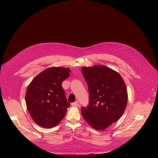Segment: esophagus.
Listing matches in <instances>:
<instances>
[{
	"label": "esophagus",
	"mask_w": 158,
	"mask_h": 158,
	"mask_svg": "<svg viewBox=\"0 0 158 158\" xmlns=\"http://www.w3.org/2000/svg\"><path fill=\"white\" fill-rule=\"evenodd\" d=\"M71 105H72V106H73V107H77V106H79V102H78V101H76V102L72 103Z\"/></svg>",
	"instance_id": "obj_1"
}]
</instances>
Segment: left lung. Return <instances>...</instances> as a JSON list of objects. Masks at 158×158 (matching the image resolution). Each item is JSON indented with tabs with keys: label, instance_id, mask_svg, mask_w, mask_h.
Here are the masks:
<instances>
[{
	"label": "left lung",
	"instance_id": "obj_1",
	"mask_svg": "<svg viewBox=\"0 0 158 158\" xmlns=\"http://www.w3.org/2000/svg\"><path fill=\"white\" fill-rule=\"evenodd\" d=\"M81 72L89 94V105L82 107V115L93 128L104 130L124 113L127 102L126 84L118 72L105 65L83 67Z\"/></svg>",
	"mask_w": 158,
	"mask_h": 158
}]
</instances>
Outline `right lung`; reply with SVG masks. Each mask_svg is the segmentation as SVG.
<instances>
[{
    "label": "right lung",
    "mask_w": 158,
    "mask_h": 158,
    "mask_svg": "<svg viewBox=\"0 0 158 158\" xmlns=\"http://www.w3.org/2000/svg\"><path fill=\"white\" fill-rule=\"evenodd\" d=\"M69 68L49 67L39 74L29 85L26 103L32 119L45 128L56 126L64 118L70 103L62 82L69 76Z\"/></svg>",
    "instance_id": "obj_1"
}]
</instances>
